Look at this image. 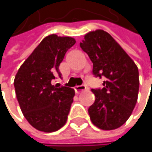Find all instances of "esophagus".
<instances>
[{"mask_svg": "<svg viewBox=\"0 0 152 152\" xmlns=\"http://www.w3.org/2000/svg\"><path fill=\"white\" fill-rule=\"evenodd\" d=\"M86 90V86L85 85H77L75 87V91H76V93H79L81 91H83Z\"/></svg>", "mask_w": 152, "mask_h": 152, "instance_id": "esophagus-1", "label": "esophagus"}]
</instances>
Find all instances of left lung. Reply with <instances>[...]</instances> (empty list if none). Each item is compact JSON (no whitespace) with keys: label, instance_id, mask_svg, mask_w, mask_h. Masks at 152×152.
Returning a JSON list of instances; mask_svg holds the SVG:
<instances>
[{"label":"left lung","instance_id":"obj_1","mask_svg":"<svg viewBox=\"0 0 152 152\" xmlns=\"http://www.w3.org/2000/svg\"><path fill=\"white\" fill-rule=\"evenodd\" d=\"M80 46L93 63V74L106 77L102 89L91 90L96 99L88 109L91 121L103 130L118 129L128 121L137 104V66L117 41L103 30L86 33Z\"/></svg>","mask_w":152,"mask_h":152}]
</instances>
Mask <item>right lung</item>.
Returning a JSON list of instances; mask_svg holds the SVG:
<instances>
[{"label": "right lung", "instance_id": "right-lung-1", "mask_svg": "<svg viewBox=\"0 0 152 152\" xmlns=\"http://www.w3.org/2000/svg\"><path fill=\"white\" fill-rule=\"evenodd\" d=\"M76 44L71 37L51 34L42 39L19 68L14 80L21 111L36 129L51 133L67 122L75 91L52 84L66 52Z\"/></svg>", "mask_w": 152, "mask_h": 152}]
</instances>
